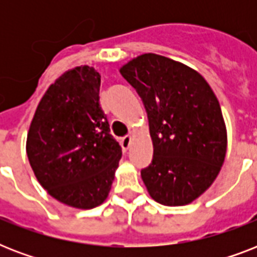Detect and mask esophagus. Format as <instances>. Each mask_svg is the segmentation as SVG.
I'll use <instances>...</instances> for the list:
<instances>
[{"mask_svg": "<svg viewBox=\"0 0 257 257\" xmlns=\"http://www.w3.org/2000/svg\"><path fill=\"white\" fill-rule=\"evenodd\" d=\"M131 144H132V137L131 136H124L121 139V145L124 149H129Z\"/></svg>", "mask_w": 257, "mask_h": 257, "instance_id": "esophagus-1", "label": "esophagus"}]
</instances>
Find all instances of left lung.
Returning a JSON list of instances; mask_svg holds the SVG:
<instances>
[{
    "instance_id": "8db88e82",
    "label": "left lung",
    "mask_w": 257,
    "mask_h": 257,
    "mask_svg": "<svg viewBox=\"0 0 257 257\" xmlns=\"http://www.w3.org/2000/svg\"><path fill=\"white\" fill-rule=\"evenodd\" d=\"M148 114L153 159L141 179L155 201L179 207L201 196L219 175L227 128L205 78L181 62L141 54L120 68Z\"/></svg>"
}]
</instances>
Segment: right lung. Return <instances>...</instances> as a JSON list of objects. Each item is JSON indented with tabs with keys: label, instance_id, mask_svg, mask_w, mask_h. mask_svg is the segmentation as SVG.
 Returning a JSON list of instances; mask_svg holds the SVG:
<instances>
[{
	"label": "right lung",
	"instance_id": "obj_1",
	"mask_svg": "<svg viewBox=\"0 0 257 257\" xmlns=\"http://www.w3.org/2000/svg\"><path fill=\"white\" fill-rule=\"evenodd\" d=\"M100 84L92 66L66 70L42 96L26 139L38 183L78 209L104 203L122 155L100 106Z\"/></svg>",
	"mask_w": 257,
	"mask_h": 257
}]
</instances>
